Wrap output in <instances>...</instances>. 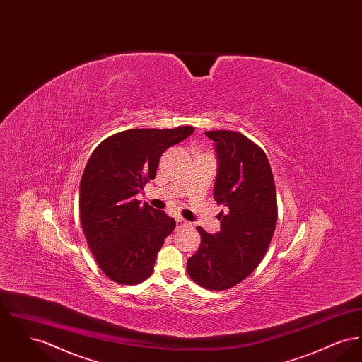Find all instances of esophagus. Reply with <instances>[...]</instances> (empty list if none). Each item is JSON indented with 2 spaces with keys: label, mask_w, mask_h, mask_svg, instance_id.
Returning a JSON list of instances; mask_svg holds the SVG:
<instances>
[{
  "label": "esophagus",
  "mask_w": 362,
  "mask_h": 362,
  "mask_svg": "<svg viewBox=\"0 0 362 362\" xmlns=\"http://www.w3.org/2000/svg\"><path fill=\"white\" fill-rule=\"evenodd\" d=\"M176 225L177 226H187V225H189V221H186L185 218H182V217H177L176 218Z\"/></svg>",
  "instance_id": "obj_1"
}]
</instances>
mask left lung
I'll use <instances>...</instances> for the list:
<instances>
[{
  "instance_id": "8db88e82",
  "label": "left lung",
  "mask_w": 362,
  "mask_h": 362,
  "mask_svg": "<svg viewBox=\"0 0 362 362\" xmlns=\"http://www.w3.org/2000/svg\"><path fill=\"white\" fill-rule=\"evenodd\" d=\"M216 142L218 173L214 199L221 230L209 235L198 226L201 244L187 260L194 282L209 291L230 289L250 276L264 257L278 218L276 191L263 149L232 130L205 132Z\"/></svg>"
}]
</instances>
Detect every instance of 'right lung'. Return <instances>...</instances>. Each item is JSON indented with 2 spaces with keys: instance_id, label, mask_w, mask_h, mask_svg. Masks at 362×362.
<instances>
[{
  "instance_id": "1",
  "label": "right lung",
  "mask_w": 362,
  "mask_h": 362,
  "mask_svg": "<svg viewBox=\"0 0 362 362\" xmlns=\"http://www.w3.org/2000/svg\"><path fill=\"white\" fill-rule=\"evenodd\" d=\"M192 126L132 129L100 142L80 183V223L105 276L136 285L152 276L157 252L175 229L163 210L141 205L136 194L155 179L161 155L192 134Z\"/></svg>"
}]
</instances>
